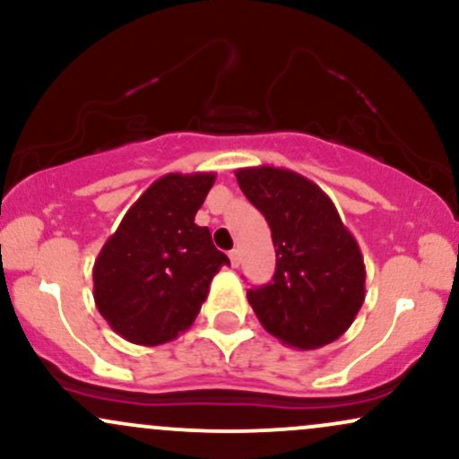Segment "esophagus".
<instances>
[{"label":"esophagus","instance_id":"obj_1","mask_svg":"<svg viewBox=\"0 0 459 459\" xmlns=\"http://www.w3.org/2000/svg\"><path fill=\"white\" fill-rule=\"evenodd\" d=\"M229 259H230V265H233V267H239V263H241V255H239V250H230V252H229Z\"/></svg>","mask_w":459,"mask_h":459}]
</instances>
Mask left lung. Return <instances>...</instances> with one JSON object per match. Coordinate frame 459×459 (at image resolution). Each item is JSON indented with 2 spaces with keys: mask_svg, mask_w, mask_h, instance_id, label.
<instances>
[{
  "mask_svg": "<svg viewBox=\"0 0 459 459\" xmlns=\"http://www.w3.org/2000/svg\"><path fill=\"white\" fill-rule=\"evenodd\" d=\"M237 183L265 215L276 247L272 282L247 289L263 328L284 345L339 339L365 302V261L324 189L293 170L239 168Z\"/></svg>",
  "mask_w": 459,
  "mask_h": 459,
  "instance_id": "8db88e82",
  "label": "left lung"
}]
</instances>
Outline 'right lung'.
Listing matches in <instances>:
<instances>
[{
    "mask_svg": "<svg viewBox=\"0 0 459 459\" xmlns=\"http://www.w3.org/2000/svg\"><path fill=\"white\" fill-rule=\"evenodd\" d=\"M213 172L157 178L131 204L94 261V304L109 328L135 345H161L194 324L229 256L194 222Z\"/></svg>",
    "mask_w": 459,
    "mask_h": 459,
    "instance_id": "obj_1",
    "label": "right lung"
}]
</instances>
